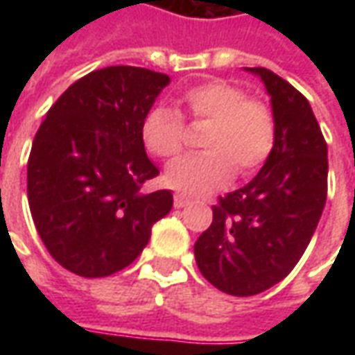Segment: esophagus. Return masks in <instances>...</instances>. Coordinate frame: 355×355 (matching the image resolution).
<instances>
[{"instance_id": "obj_1", "label": "esophagus", "mask_w": 355, "mask_h": 355, "mask_svg": "<svg viewBox=\"0 0 355 355\" xmlns=\"http://www.w3.org/2000/svg\"><path fill=\"white\" fill-rule=\"evenodd\" d=\"M188 203H190V198L186 193H175V207H186Z\"/></svg>"}]
</instances>
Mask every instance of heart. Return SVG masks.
Masks as SVG:
<instances>
[{
  "label": "heart",
  "instance_id": "obj_1",
  "mask_svg": "<svg viewBox=\"0 0 355 355\" xmlns=\"http://www.w3.org/2000/svg\"><path fill=\"white\" fill-rule=\"evenodd\" d=\"M193 121H209L201 154L167 165L165 180L180 192L203 193L226 184L236 167L249 175L266 162L275 144V123L264 102L247 98L232 83L211 80L188 87L178 96ZM140 139L150 154L173 157L184 148L182 116L165 104H154L140 123Z\"/></svg>",
  "mask_w": 355,
  "mask_h": 355
}]
</instances>
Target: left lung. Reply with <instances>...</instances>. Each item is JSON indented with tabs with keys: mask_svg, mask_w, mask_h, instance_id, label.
<instances>
[{
	"mask_svg": "<svg viewBox=\"0 0 355 355\" xmlns=\"http://www.w3.org/2000/svg\"><path fill=\"white\" fill-rule=\"evenodd\" d=\"M259 76L272 102L275 144L257 177L213 207V223L193 254L216 289L251 297L295 268L327 200V144L310 102L266 68Z\"/></svg>",
	"mask_w": 355,
	"mask_h": 355,
	"instance_id": "1",
	"label": "left lung"
}]
</instances>
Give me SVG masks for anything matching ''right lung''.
Segmentation results:
<instances>
[{
  "label": "right lung",
  "instance_id": "add662e5",
  "mask_svg": "<svg viewBox=\"0 0 355 355\" xmlns=\"http://www.w3.org/2000/svg\"><path fill=\"white\" fill-rule=\"evenodd\" d=\"M171 83L137 66L94 70L60 94L35 132L28 203L49 254L81 277L129 266L173 207L169 190L140 192L159 175L140 123Z\"/></svg>",
  "mask_w": 355,
  "mask_h": 355
}]
</instances>
